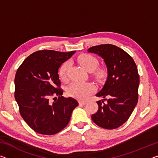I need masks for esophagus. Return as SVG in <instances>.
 Returning <instances> with one entry per match:
<instances>
[{"instance_id":"34e87169","label":"esophagus","mask_w":158,"mask_h":158,"mask_svg":"<svg viewBox=\"0 0 158 158\" xmlns=\"http://www.w3.org/2000/svg\"><path fill=\"white\" fill-rule=\"evenodd\" d=\"M79 105H84L87 103V102H85V101H79Z\"/></svg>"}]
</instances>
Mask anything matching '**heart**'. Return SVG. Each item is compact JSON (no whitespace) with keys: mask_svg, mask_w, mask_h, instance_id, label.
Instances as JSON below:
<instances>
[{"mask_svg":"<svg viewBox=\"0 0 158 158\" xmlns=\"http://www.w3.org/2000/svg\"><path fill=\"white\" fill-rule=\"evenodd\" d=\"M77 61L84 68L85 70L93 72L98 68V60L95 57L92 55L84 53L80 55L77 58ZM69 63L66 61L62 64L58 70V75L61 81H66L68 79V69ZM103 75V71L99 69L95 73V76L98 78H100ZM95 85L90 82L81 83V82H73L69 85L67 93L72 97L76 98L79 100H86L95 91Z\"/></svg>","mask_w":158,"mask_h":158,"instance_id":"heart-1","label":"heart"}]
</instances>
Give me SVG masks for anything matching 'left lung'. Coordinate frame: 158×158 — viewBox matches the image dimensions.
Wrapping results in <instances>:
<instances>
[{
	"instance_id": "obj_1",
	"label": "left lung",
	"mask_w": 158,
	"mask_h": 158,
	"mask_svg": "<svg viewBox=\"0 0 158 158\" xmlns=\"http://www.w3.org/2000/svg\"><path fill=\"white\" fill-rule=\"evenodd\" d=\"M89 52L103 58L108 73L105 85L96 94L107 102H97L98 110L91 118L101 127L116 129L127 121L137 104L139 75L137 65L126 52L113 44L92 47Z\"/></svg>"
}]
</instances>
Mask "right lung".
<instances>
[{
  "instance_id": "add662e5",
  "label": "right lung",
  "mask_w": 158,
  "mask_h": 158,
  "mask_svg": "<svg viewBox=\"0 0 158 158\" xmlns=\"http://www.w3.org/2000/svg\"><path fill=\"white\" fill-rule=\"evenodd\" d=\"M74 53L37 51L17 69L15 98L21 117L35 132L46 135L59 132L68 125L72 112L79 105L75 99L62 95L58 74L62 63Z\"/></svg>"
}]
</instances>
